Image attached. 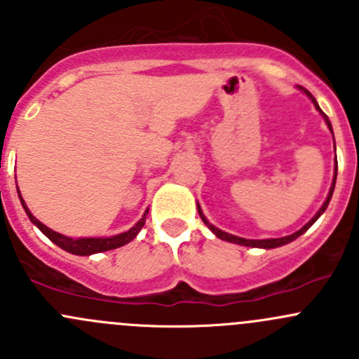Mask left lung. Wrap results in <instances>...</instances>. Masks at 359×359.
Masks as SVG:
<instances>
[{"label":"left lung","instance_id":"8db88e82","mask_svg":"<svg viewBox=\"0 0 359 359\" xmlns=\"http://www.w3.org/2000/svg\"><path fill=\"white\" fill-rule=\"evenodd\" d=\"M300 90H304V88H300ZM304 92H306V95L309 97L311 100H313L314 107H316V109L320 111V114L323 116L325 123H327V126H328V128H330L332 135H334V130H332V123H330V119H328V116L325 114V112L320 109V106H318L316 99H314V97L311 95V93L307 92V90H304ZM335 180H337V158H335V173H334V180H332V187H330V193H328L327 200H325L323 205H321V208L318 210V212H316V215H314L313 219H311L309 222L306 224V226H304V227H300L299 231H295V233L290 234V236H283V238H269V240H247V238H240V236H234V234H229V233H226V231L219 229V227H215V226H213V224H210V222H208V219H206V217H205V213H203V210H201L200 203H196V205H198V213H200L201 220H203V222L206 224V227H208V229L212 231V233L215 234L217 238H220V240H224V241H229V243L243 245V247H252V248H266V250H269V248H278V247H283V245H287V243H292L293 240H297V238H299L300 234H304V233H306V231L309 229V227L313 226V224L316 222V220L320 219L321 215H323V213H325V210H327V206H328V203H330V200H332V194H334V189H335Z\"/></svg>","mask_w":359,"mask_h":359}]
</instances>
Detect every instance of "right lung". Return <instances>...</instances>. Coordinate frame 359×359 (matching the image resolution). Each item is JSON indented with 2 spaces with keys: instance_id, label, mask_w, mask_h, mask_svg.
I'll return each instance as SVG.
<instances>
[{
  "instance_id": "right-lung-1",
  "label": "right lung",
  "mask_w": 359,
  "mask_h": 359,
  "mask_svg": "<svg viewBox=\"0 0 359 359\" xmlns=\"http://www.w3.org/2000/svg\"><path fill=\"white\" fill-rule=\"evenodd\" d=\"M17 193H19L20 203H22V206H24L25 213H27L29 220H31V222L34 224V226L38 227V229L41 231V233L45 234V236L48 238L50 241H53L57 247L66 250V252H69V253H74V255H93V253L107 252V250H114V248L123 247V245L130 243V241H132L133 238L139 234V231L144 227V224H146L147 212H149V208H147L146 212H144L142 219H140L139 222L135 224V226L130 227V229L125 231V233L116 234V236H109V238H69V236H64V234H60V233H55V231H52L50 227H46L43 222H39V220L36 219L34 215H32L31 210L27 208V205H25L22 196H20L19 187H17Z\"/></svg>"
}]
</instances>
